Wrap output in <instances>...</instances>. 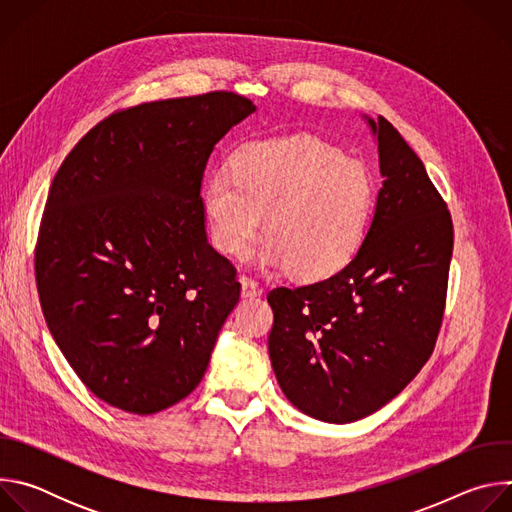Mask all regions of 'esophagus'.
<instances>
[{"label":"esophagus","mask_w":512,"mask_h":512,"mask_svg":"<svg viewBox=\"0 0 512 512\" xmlns=\"http://www.w3.org/2000/svg\"><path fill=\"white\" fill-rule=\"evenodd\" d=\"M261 285L253 279V277H247V275H243L241 277V294H243V298H257V296H261Z\"/></svg>","instance_id":"1"}]
</instances>
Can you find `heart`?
Returning a JSON list of instances; mask_svg holds the SVG:
<instances>
[{"mask_svg": "<svg viewBox=\"0 0 512 512\" xmlns=\"http://www.w3.org/2000/svg\"><path fill=\"white\" fill-rule=\"evenodd\" d=\"M212 245L243 255L261 227L255 259L318 281L340 271L360 249L375 206V182L356 160L312 135L249 141L233 154L231 172L216 168L204 184Z\"/></svg>", "mask_w": 512, "mask_h": 512, "instance_id": "b5f03b06", "label": "heart"}]
</instances>
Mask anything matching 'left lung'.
<instances>
[{
    "label": "left lung",
    "mask_w": 512,
    "mask_h": 512,
    "mask_svg": "<svg viewBox=\"0 0 512 512\" xmlns=\"http://www.w3.org/2000/svg\"><path fill=\"white\" fill-rule=\"evenodd\" d=\"M383 188L354 259L332 277L275 287L269 358L285 397L330 423L367 417L421 371L440 334L454 225L401 133L379 117Z\"/></svg>",
    "instance_id": "8db88e82"
}]
</instances>
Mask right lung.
<instances>
[{
	"label": "right lung",
	"mask_w": 512,
	"mask_h": 512,
	"mask_svg": "<svg viewBox=\"0 0 512 512\" xmlns=\"http://www.w3.org/2000/svg\"><path fill=\"white\" fill-rule=\"evenodd\" d=\"M255 111L237 93L141 103L97 123L58 168L34 267L46 324L105 403L150 415L188 397L239 302L204 231L218 139Z\"/></svg>",
	"instance_id": "right-lung-1"
}]
</instances>
